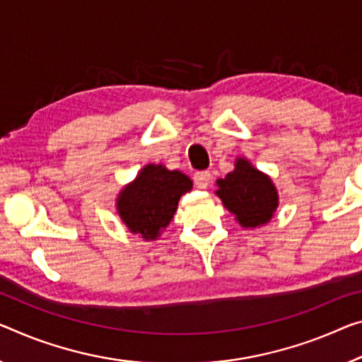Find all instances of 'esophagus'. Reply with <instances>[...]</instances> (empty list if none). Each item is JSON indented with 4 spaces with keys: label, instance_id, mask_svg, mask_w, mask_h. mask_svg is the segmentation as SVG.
<instances>
[{
    "label": "esophagus",
    "instance_id": "1",
    "mask_svg": "<svg viewBox=\"0 0 362 362\" xmlns=\"http://www.w3.org/2000/svg\"><path fill=\"white\" fill-rule=\"evenodd\" d=\"M210 180H212V176H210V171L207 170L197 171V173L194 175V185L199 189H207L210 185Z\"/></svg>",
    "mask_w": 362,
    "mask_h": 362
}]
</instances>
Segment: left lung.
Masks as SVG:
<instances>
[{
  "label": "left lung",
  "mask_w": 362,
  "mask_h": 362,
  "mask_svg": "<svg viewBox=\"0 0 362 362\" xmlns=\"http://www.w3.org/2000/svg\"><path fill=\"white\" fill-rule=\"evenodd\" d=\"M216 196L243 228L269 223L278 207V192L274 182L246 158H236L235 170L223 180H216Z\"/></svg>",
  "instance_id": "8db88e82"
}]
</instances>
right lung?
Wrapping results in <instances>:
<instances>
[{
  "instance_id": "right-lung-1",
  "label": "right lung",
  "mask_w": 362,
  "mask_h": 362,
  "mask_svg": "<svg viewBox=\"0 0 362 362\" xmlns=\"http://www.w3.org/2000/svg\"><path fill=\"white\" fill-rule=\"evenodd\" d=\"M191 189L192 181L185 173L150 163L121 189L116 209L127 230L153 241L170 225L180 197Z\"/></svg>"
}]
</instances>
